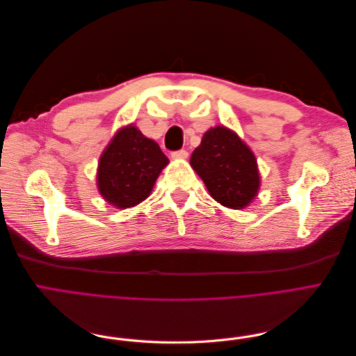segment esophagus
I'll use <instances>...</instances> for the list:
<instances>
[{
  "mask_svg": "<svg viewBox=\"0 0 356 356\" xmlns=\"http://www.w3.org/2000/svg\"><path fill=\"white\" fill-rule=\"evenodd\" d=\"M170 157L172 159H187L188 153L186 152V149H178V152H172Z\"/></svg>",
  "mask_w": 356,
  "mask_h": 356,
  "instance_id": "34e87169",
  "label": "esophagus"
}]
</instances>
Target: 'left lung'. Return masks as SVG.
Masks as SVG:
<instances>
[{
	"label": "left lung",
	"mask_w": 356,
	"mask_h": 356,
	"mask_svg": "<svg viewBox=\"0 0 356 356\" xmlns=\"http://www.w3.org/2000/svg\"><path fill=\"white\" fill-rule=\"evenodd\" d=\"M190 165L222 207L242 209L257 197L260 174L255 156L227 127L217 126L204 132Z\"/></svg>",
	"instance_id": "8db88e82"
}]
</instances>
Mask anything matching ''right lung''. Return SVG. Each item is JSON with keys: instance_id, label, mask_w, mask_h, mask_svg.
<instances>
[{"instance_id": "obj_1", "label": "right lung", "mask_w": 356, "mask_h": 356, "mask_svg": "<svg viewBox=\"0 0 356 356\" xmlns=\"http://www.w3.org/2000/svg\"><path fill=\"white\" fill-rule=\"evenodd\" d=\"M169 163L157 143L135 126L118 131L104 149L96 186L101 196L118 209L132 208L152 193L161 169Z\"/></svg>"}]
</instances>
